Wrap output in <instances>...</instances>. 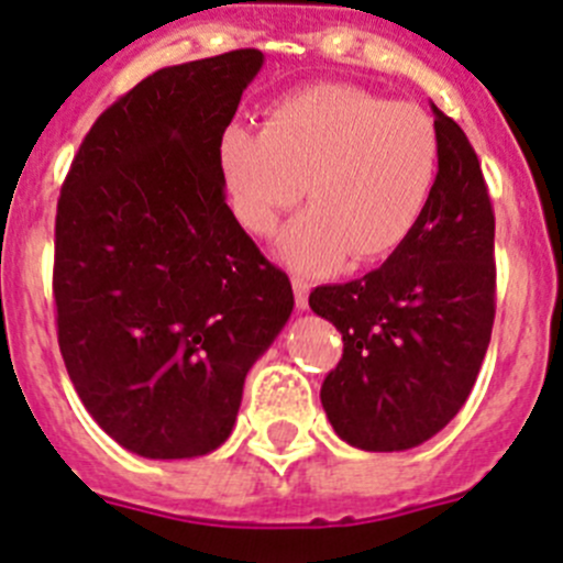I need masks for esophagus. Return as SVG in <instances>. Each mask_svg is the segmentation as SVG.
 Returning <instances> with one entry per match:
<instances>
[{
	"label": "esophagus",
	"mask_w": 563,
	"mask_h": 563,
	"mask_svg": "<svg viewBox=\"0 0 563 563\" xmlns=\"http://www.w3.org/2000/svg\"><path fill=\"white\" fill-rule=\"evenodd\" d=\"M292 292H295V306L300 311L309 309V282L300 279V276H292Z\"/></svg>",
	"instance_id": "1"
}]
</instances>
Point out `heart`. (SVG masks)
<instances>
[{"instance_id": "heart-1", "label": "heart", "mask_w": 563, "mask_h": 563, "mask_svg": "<svg viewBox=\"0 0 563 563\" xmlns=\"http://www.w3.org/2000/svg\"><path fill=\"white\" fill-rule=\"evenodd\" d=\"M438 164V131L419 106L353 85L284 95L263 131L230 122L219 139L230 205L254 235H274L306 186L311 208L279 241V257L306 274L397 252L430 205Z\"/></svg>"}]
</instances>
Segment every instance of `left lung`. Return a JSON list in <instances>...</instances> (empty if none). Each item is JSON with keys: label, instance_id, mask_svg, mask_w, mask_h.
Instances as JSON below:
<instances>
[{"label": "left lung", "instance_id": "1", "mask_svg": "<svg viewBox=\"0 0 563 563\" xmlns=\"http://www.w3.org/2000/svg\"><path fill=\"white\" fill-rule=\"evenodd\" d=\"M435 191L408 241L377 271L309 295L344 353L320 399L342 441L405 452L468 399L495 320V216L463 128L438 106Z\"/></svg>", "mask_w": 563, "mask_h": 563}]
</instances>
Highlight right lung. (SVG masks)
I'll list each match as a JSON object with an SVG mask.
<instances>
[{"label": "right lung", "instance_id": "add662e5", "mask_svg": "<svg viewBox=\"0 0 563 563\" xmlns=\"http://www.w3.org/2000/svg\"><path fill=\"white\" fill-rule=\"evenodd\" d=\"M238 48L139 81L81 142L54 227L57 336L106 435L147 460L216 452L292 287L238 224L221 131L263 68Z\"/></svg>", "mask_w": 563, "mask_h": 563}]
</instances>
